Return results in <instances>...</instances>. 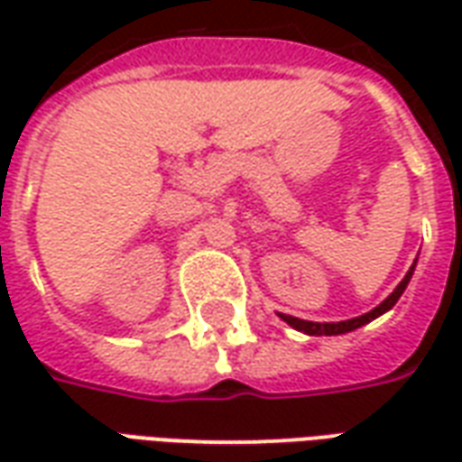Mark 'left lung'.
<instances>
[{"instance_id": "1", "label": "left lung", "mask_w": 462, "mask_h": 462, "mask_svg": "<svg viewBox=\"0 0 462 462\" xmlns=\"http://www.w3.org/2000/svg\"><path fill=\"white\" fill-rule=\"evenodd\" d=\"M416 262L411 264V270L406 272V277L401 280V284H398L396 290L391 291V294H388L386 300L381 301L378 307H374V310L366 311V314H361V317H354V319H346V321H307V319H297V317H290V314H280L282 321H287L291 329L301 331V334H310V337H339V334H348V331H354L358 329V327L368 324V321H374L376 317H381V314H386V311L391 310L398 300H401V294L406 291L408 282H411V277H413Z\"/></svg>"}]
</instances>
